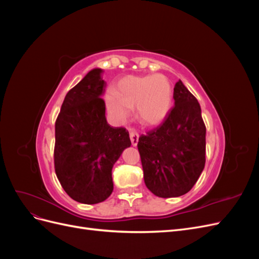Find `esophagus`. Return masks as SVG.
I'll return each mask as SVG.
<instances>
[{"label": "esophagus", "mask_w": 259, "mask_h": 259, "mask_svg": "<svg viewBox=\"0 0 259 259\" xmlns=\"http://www.w3.org/2000/svg\"><path fill=\"white\" fill-rule=\"evenodd\" d=\"M130 138H131L132 145H133V146H137V144H138V138H139L138 133L135 132V131L131 130V131H130Z\"/></svg>", "instance_id": "34e87169"}]
</instances>
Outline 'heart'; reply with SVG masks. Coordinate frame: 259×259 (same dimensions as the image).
Instances as JSON below:
<instances>
[{"instance_id": "b5f03b06", "label": "heart", "mask_w": 259, "mask_h": 259, "mask_svg": "<svg viewBox=\"0 0 259 259\" xmlns=\"http://www.w3.org/2000/svg\"><path fill=\"white\" fill-rule=\"evenodd\" d=\"M173 99V86L165 75H127L117 83L115 95L108 96V108L121 122L126 120L131 109L135 108L139 122L154 127L166 119Z\"/></svg>"}]
</instances>
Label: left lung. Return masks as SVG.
Returning a JSON list of instances; mask_svg holds the SVG:
<instances>
[{
    "instance_id": "left-lung-1",
    "label": "left lung",
    "mask_w": 259,
    "mask_h": 259,
    "mask_svg": "<svg viewBox=\"0 0 259 259\" xmlns=\"http://www.w3.org/2000/svg\"><path fill=\"white\" fill-rule=\"evenodd\" d=\"M175 106L164 122L139 137L138 151L147 188L156 197H180L197 183L205 165L206 127L201 107L182 81Z\"/></svg>"
}]
</instances>
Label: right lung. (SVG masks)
I'll return each mask as SVG.
<instances>
[{
	"mask_svg": "<svg viewBox=\"0 0 259 259\" xmlns=\"http://www.w3.org/2000/svg\"><path fill=\"white\" fill-rule=\"evenodd\" d=\"M93 69L70 90L55 123V171L70 198L96 204L113 191L112 167L132 145L128 132L106 120V82Z\"/></svg>",
	"mask_w": 259,
	"mask_h": 259,
	"instance_id": "add662e5",
	"label": "right lung"
}]
</instances>
